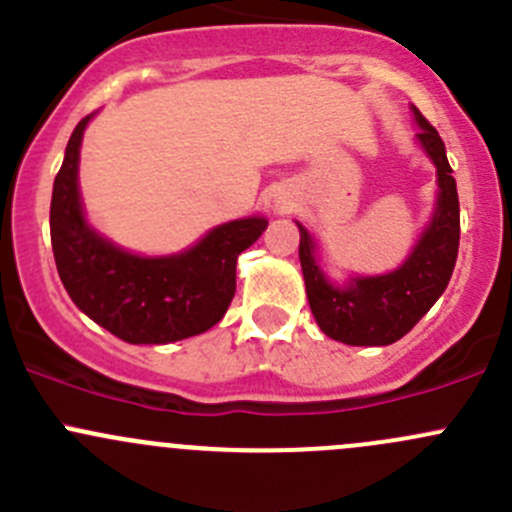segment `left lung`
I'll list each match as a JSON object with an SVG mask.
<instances>
[{
	"instance_id": "1",
	"label": "left lung",
	"mask_w": 512,
	"mask_h": 512,
	"mask_svg": "<svg viewBox=\"0 0 512 512\" xmlns=\"http://www.w3.org/2000/svg\"><path fill=\"white\" fill-rule=\"evenodd\" d=\"M414 116L421 126L418 141L436 163L441 190L431 225L399 270L381 277H359L344 289L329 285L314 260L312 237L299 225V262L314 319L327 337L352 347H386L411 332L441 297L456 267L461 240L456 178L436 128L416 106Z\"/></svg>"
}]
</instances>
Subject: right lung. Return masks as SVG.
Wrapping results in <instances>:
<instances>
[{
  "label": "right lung",
  "mask_w": 512,
  "mask_h": 512,
  "mask_svg": "<svg viewBox=\"0 0 512 512\" xmlns=\"http://www.w3.org/2000/svg\"><path fill=\"white\" fill-rule=\"evenodd\" d=\"M89 118L71 133L51 193V247L66 292L81 312L128 344H168L208 332L235 297L237 255L265 232L267 220H232L173 257L118 250L81 213L76 173Z\"/></svg>",
  "instance_id": "obj_1"
}]
</instances>
